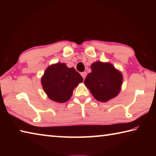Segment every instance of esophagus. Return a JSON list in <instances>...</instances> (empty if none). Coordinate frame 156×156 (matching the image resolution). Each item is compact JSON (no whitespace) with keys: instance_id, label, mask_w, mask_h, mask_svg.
<instances>
[{"instance_id":"1","label":"esophagus","mask_w":156,"mask_h":156,"mask_svg":"<svg viewBox=\"0 0 156 156\" xmlns=\"http://www.w3.org/2000/svg\"><path fill=\"white\" fill-rule=\"evenodd\" d=\"M81 76H83V79H84L85 78V77H86V76H87V73L86 72H82L81 73Z\"/></svg>"}]
</instances>
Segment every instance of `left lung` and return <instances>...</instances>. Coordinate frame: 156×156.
Returning <instances> with one entry per match:
<instances>
[{"label":"left lung","mask_w":156,"mask_h":156,"mask_svg":"<svg viewBox=\"0 0 156 156\" xmlns=\"http://www.w3.org/2000/svg\"><path fill=\"white\" fill-rule=\"evenodd\" d=\"M84 83L97 100L105 102L118 96L123 77L120 72L109 62L97 61L91 65Z\"/></svg>","instance_id":"left-lung-1"}]
</instances>
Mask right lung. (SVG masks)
I'll return each instance as SVG.
<instances>
[{
  "instance_id": "right-lung-1",
  "label": "right lung",
  "mask_w": 156,
  "mask_h": 156,
  "mask_svg": "<svg viewBox=\"0 0 156 156\" xmlns=\"http://www.w3.org/2000/svg\"><path fill=\"white\" fill-rule=\"evenodd\" d=\"M83 80V77L74 68L58 62L47 68L41 78V84L49 98L62 103L70 99L73 89Z\"/></svg>"
}]
</instances>
